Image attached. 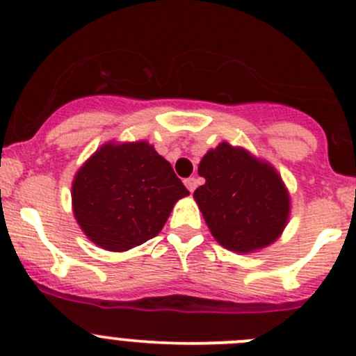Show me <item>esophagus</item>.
<instances>
[{
  "label": "esophagus",
  "instance_id": "esophagus-1",
  "mask_svg": "<svg viewBox=\"0 0 356 356\" xmlns=\"http://www.w3.org/2000/svg\"><path fill=\"white\" fill-rule=\"evenodd\" d=\"M184 184H186V188L193 193L196 189V186H198V181H196V177H188L184 181Z\"/></svg>",
  "mask_w": 356,
  "mask_h": 356
}]
</instances>
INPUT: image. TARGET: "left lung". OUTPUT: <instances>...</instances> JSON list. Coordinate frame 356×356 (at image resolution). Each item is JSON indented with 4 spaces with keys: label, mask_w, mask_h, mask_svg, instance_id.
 I'll list each match as a JSON object with an SVG mask.
<instances>
[{
    "label": "left lung",
    "mask_w": 356,
    "mask_h": 356,
    "mask_svg": "<svg viewBox=\"0 0 356 356\" xmlns=\"http://www.w3.org/2000/svg\"><path fill=\"white\" fill-rule=\"evenodd\" d=\"M204 184L195 191L204 222L222 246L251 253L272 245L289 218V193L267 161L220 143L200 161Z\"/></svg>",
    "instance_id": "8db88e82"
}]
</instances>
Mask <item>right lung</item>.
Returning a JSON list of instances; mask_svg holds the SVG:
<instances>
[{
    "label": "right lung",
    "instance_id": "add662e5",
    "mask_svg": "<svg viewBox=\"0 0 356 356\" xmlns=\"http://www.w3.org/2000/svg\"><path fill=\"white\" fill-rule=\"evenodd\" d=\"M172 165L146 141L103 145L75 174V220L95 245L127 251L155 238L188 196Z\"/></svg>",
    "mask_w": 356,
    "mask_h": 356
}]
</instances>
